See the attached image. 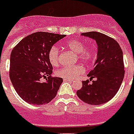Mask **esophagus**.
<instances>
[{"label":"esophagus","mask_w":134,"mask_h":134,"mask_svg":"<svg viewBox=\"0 0 134 134\" xmlns=\"http://www.w3.org/2000/svg\"><path fill=\"white\" fill-rule=\"evenodd\" d=\"M73 80L71 79H64V81H72Z\"/></svg>","instance_id":"esophagus-1"}]
</instances>
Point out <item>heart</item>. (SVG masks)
Instances as JSON below:
<instances>
[{
    "instance_id": "obj_1",
    "label": "heart",
    "mask_w": 134,
    "mask_h": 134,
    "mask_svg": "<svg viewBox=\"0 0 134 134\" xmlns=\"http://www.w3.org/2000/svg\"><path fill=\"white\" fill-rule=\"evenodd\" d=\"M65 46L71 50L76 55L79 60L83 63H89L96 57V51L94 48L91 46H84V43L78 39L69 40L65 43ZM59 50L58 47L53 46L48 51V57L49 62L53 66L59 64ZM84 68L81 65H76L73 66H66L62 67L57 71V75L61 78L67 79H74L77 76L83 74Z\"/></svg>"
}]
</instances>
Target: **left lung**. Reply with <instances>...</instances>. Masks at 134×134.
Instances as JSON below:
<instances>
[{"mask_svg":"<svg viewBox=\"0 0 134 134\" xmlns=\"http://www.w3.org/2000/svg\"><path fill=\"white\" fill-rule=\"evenodd\" d=\"M96 41L98 45L97 60L94 68L88 76L96 78L91 83L83 81L77 96L86 103L101 105L107 103L119 91L124 76L123 53L119 43L112 38L98 31L82 33Z\"/></svg>","mask_w":134,"mask_h":134,"instance_id":"obj_1","label":"left lung"}]
</instances>
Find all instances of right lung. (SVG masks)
Segmentation results:
<instances>
[{
	"instance_id": "obj_1",
	"label": "right lung",
	"mask_w": 134,
	"mask_h": 134,
	"mask_svg": "<svg viewBox=\"0 0 134 134\" xmlns=\"http://www.w3.org/2000/svg\"><path fill=\"white\" fill-rule=\"evenodd\" d=\"M65 35L35 32L19 41L10 55V78L15 91L26 103L34 105L50 103L56 96L63 79L52 77L48 51ZM47 76V78L46 76ZM46 78L41 82V78Z\"/></svg>"
}]
</instances>
